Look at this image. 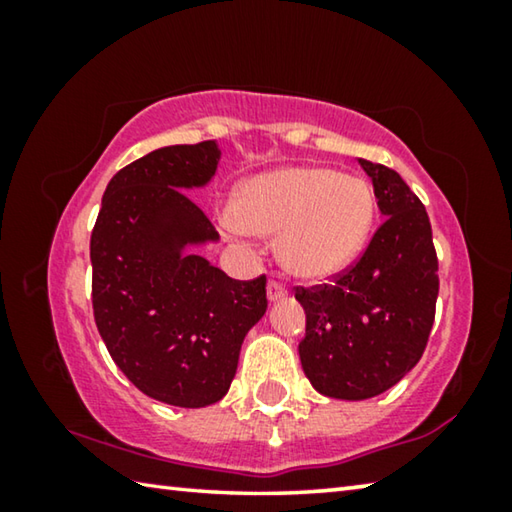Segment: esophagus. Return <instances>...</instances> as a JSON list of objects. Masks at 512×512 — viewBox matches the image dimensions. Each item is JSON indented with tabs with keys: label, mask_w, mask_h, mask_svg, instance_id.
<instances>
[{
	"label": "esophagus",
	"mask_w": 512,
	"mask_h": 512,
	"mask_svg": "<svg viewBox=\"0 0 512 512\" xmlns=\"http://www.w3.org/2000/svg\"><path fill=\"white\" fill-rule=\"evenodd\" d=\"M266 296H268V302H271V305H273V302L287 298V289H284L280 282L271 280V282H268V287H266Z\"/></svg>",
	"instance_id": "esophagus-1"
}]
</instances>
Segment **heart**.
<instances>
[{"label":"heart","instance_id":"1","mask_svg":"<svg viewBox=\"0 0 512 512\" xmlns=\"http://www.w3.org/2000/svg\"><path fill=\"white\" fill-rule=\"evenodd\" d=\"M375 212V194L359 176L323 167H282L235 189L223 228L232 235H280L277 257L284 271L318 282L359 257Z\"/></svg>","mask_w":512,"mask_h":512}]
</instances>
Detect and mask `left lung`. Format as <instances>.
<instances>
[{
	"label": "left lung",
	"mask_w": 512,
	"mask_h": 512,
	"mask_svg": "<svg viewBox=\"0 0 512 512\" xmlns=\"http://www.w3.org/2000/svg\"><path fill=\"white\" fill-rule=\"evenodd\" d=\"M386 216L366 253L334 287L296 289L307 314L300 363L311 386L359 402L404 379L427 345L438 298L431 223L402 176L359 158Z\"/></svg>",
	"instance_id": "1"
}]
</instances>
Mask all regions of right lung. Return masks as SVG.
<instances>
[{"mask_svg":"<svg viewBox=\"0 0 512 512\" xmlns=\"http://www.w3.org/2000/svg\"><path fill=\"white\" fill-rule=\"evenodd\" d=\"M214 140L151 151L117 171L90 239L92 307L117 368L153 400H223L241 343L266 314V277L239 282L198 248L219 235L185 192L214 178Z\"/></svg>","mask_w":512,"mask_h":512,"instance_id":"right-lung-1","label":"right lung"}]
</instances>
